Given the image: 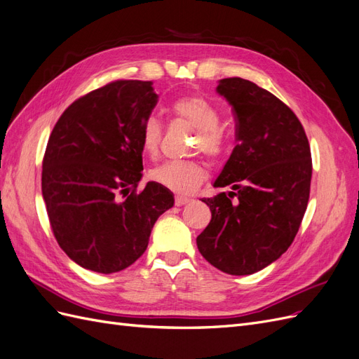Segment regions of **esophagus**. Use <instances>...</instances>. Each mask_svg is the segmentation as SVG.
<instances>
[{"label": "esophagus", "instance_id": "esophagus-1", "mask_svg": "<svg viewBox=\"0 0 359 359\" xmlns=\"http://www.w3.org/2000/svg\"><path fill=\"white\" fill-rule=\"evenodd\" d=\"M191 199L190 198H186V196H175V205L177 206H181V205H186L189 203Z\"/></svg>", "mask_w": 359, "mask_h": 359}]
</instances>
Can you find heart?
<instances>
[{"mask_svg": "<svg viewBox=\"0 0 359 359\" xmlns=\"http://www.w3.org/2000/svg\"><path fill=\"white\" fill-rule=\"evenodd\" d=\"M172 112L198 130L196 148L211 157L219 156L223 137L219 130L220 114L217 107L203 97L187 95L172 103ZM161 126L156 116H148L140 128V147L144 153L154 157L158 151ZM151 178L172 191L190 193L205 177V169L196 160H168L151 169Z\"/></svg>", "mask_w": 359, "mask_h": 359, "instance_id": "obj_1", "label": "heart"}]
</instances>
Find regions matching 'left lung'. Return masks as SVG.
Returning a JSON list of instances; mask_svg holds the SVG:
<instances>
[{
  "mask_svg": "<svg viewBox=\"0 0 359 359\" xmlns=\"http://www.w3.org/2000/svg\"><path fill=\"white\" fill-rule=\"evenodd\" d=\"M215 91L232 106L238 144L212 184L231 191L202 199L212 217L196 243L217 269L248 276L283 255L299 229L310 196V145L297 115L256 83L227 78Z\"/></svg>",
  "mask_w": 359,
  "mask_h": 359,
  "instance_id": "obj_1",
  "label": "left lung"
}]
</instances>
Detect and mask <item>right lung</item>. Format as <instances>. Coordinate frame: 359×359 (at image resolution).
<instances>
[{"mask_svg":"<svg viewBox=\"0 0 359 359\" xmlns=\"http://www.w3.org/2000/svg\"><path fill=\"white\" fill-rule=\"evenodd\" d=\"M158 102L153 82L116 81L73 102L53 127L41 193L60 247L100 274L135 264L173 193L142 180L140 128ZM133 193L126 200L118 198Z\"/></svg>","mask_w":359,"mask_h":359,"instance_id":"obj_1","label":"right lung"}]
</instances>
